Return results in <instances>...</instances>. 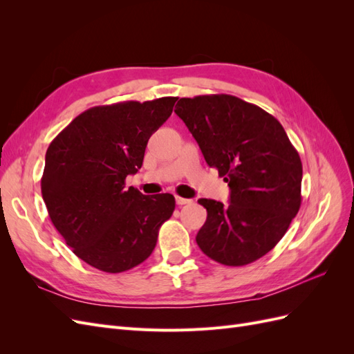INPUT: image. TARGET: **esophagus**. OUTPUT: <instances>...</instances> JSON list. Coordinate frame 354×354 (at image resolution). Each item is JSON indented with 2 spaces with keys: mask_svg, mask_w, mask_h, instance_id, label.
I'll list each match as a JSON object with an SVG mask.
<instances>
[{
  "mask_svg": "<svg viewBox=\"0 0 354 354\" xmlns=\"http://www.w3.org/2000/svg\"><path fill=\"white\" fill-rule=\"evenodd\" d=\"M176 202H177V205L183 207V205H189V203H190L192 201H190V199H186V198H180V196H177V198H176Z\"/></svg>",
  "mask_w": 354,
  "mask_h": 354,
  "instance_id": "1",
  "label": "esophagus"
}]
</instances>
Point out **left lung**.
<instances>
[{"label":"left lung","mask_w":354,"mask_h":354,"mask_svg":"<svg viewBox=\"0 0 354 354\" xmlns=\"http://www.w3.org/2000/svg\"><path fill=\"white\" fill-rule=\"evenodd\" d=\"M207 164L230 187V203L199 199L207 221L202 252L224 266H246L272 251L301 205L303 164L281 122L230 94L183 97L174 111Z\"/></svg>","instance_id":"left-lung-1"}]
</instances>
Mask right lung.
<instances>
[{
  "mask_svg": "<svg viewBox=\"0 0 354 354\" xmlns=\"http://www.w3.org/2000/svg\"><path fill=\"white\" fill-rule=\"evenodd\" d=\"M177 97L94 106L62 130L46 153L42 199L51 223L73 254L106 273L143 263L173 216L169 194L146 196L125 187L142 168L151 136Z\"/></svg>",
  "mask_w": 354,
  "mask_h": 354,
  "instance_id": "right-lung-1",
  "label": "right lung"
}]
</instances>
